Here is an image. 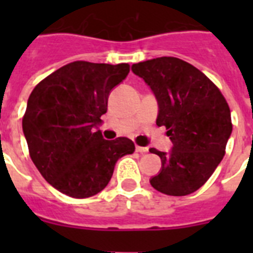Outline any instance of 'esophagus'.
I'll use <instances>...</instances> for the list:
<instances>
[{
  "label": "esophagus",
  "instance_id": "obj_1",
  "mask_svg": "<svg viewBox=\"0 0 253 253\" xmlns=\"http://www.w3.org/2000/svg\"><path fill=\"white\" fill-rule=\"evenodd\" d=\"M135 150H136V152H140V154H144V152H147V151H148V148H147V147L136 146V147H135Z\"/></svg>",
  "mask_w": 253,
  "mask_h": 253
}]
</instances>
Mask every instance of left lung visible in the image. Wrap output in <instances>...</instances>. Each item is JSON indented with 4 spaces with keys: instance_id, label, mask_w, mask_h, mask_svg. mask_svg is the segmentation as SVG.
<instances>
[{
    "instance_id": "left-lung-1",
    "label": "left lung",
    "mask_w": 253,
    "mask_h": 253,
    "mask_svg": "<svg viewBox=\"0 0 253 253\" xmlns=\"http://www.w3.org/2000/svg\"><path fill=\"white\" fill-rule=\"evenodd\" d=\"M158 101V126H166L169 152L150 148L162 159L151 185L168 196H186L209 180L231 136V113L219 89L186 61L163 56L132 64Z\"/></svg>"
}]
</instances>
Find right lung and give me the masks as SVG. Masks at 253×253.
I'll use <instances>...</instances> for the list:
<instances>
[{
    "mask_svg": "<svg viewBox=\"0 0 253 253\" xmlns=\"http://www.w3.org/2000/svg\"><path fill=\"white\" fill-rule=\"evenodd\" d=\"M130 72L128 64L73 61L34 87L22 128L30 158L59 192L87 198L106 188L115 163L132 154L128 138L103 139L98 127L107 98Z\"/></svg>",
    "mask_w": 253,
    "mask_h": 253,
    "instance_id": "1",
    "label": "right lung"
}]
</instances>
